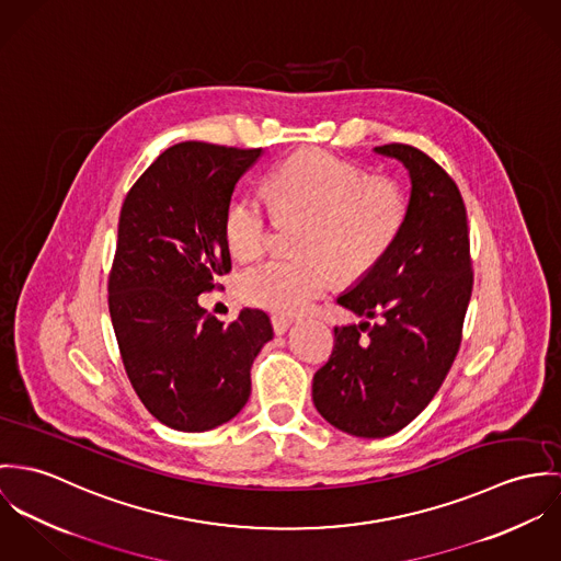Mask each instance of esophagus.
Returning <instances> with one entry per match:
<instances>
[{"instance_id": "34e87169", "label": "esophagus", "mask_w": 561, "mask_h": 561, "mask_svg": "<svg viewBox=\"0 0 561 561\" xmlns=\"http://www.w3.org/2000/svg\"><path fill=\"white\" fill-rule=\"evenodd\" d=\"M271 322H273V331H275L277 335L286 333V331L290 329V324H293V320H290V318H284V316H273Z\"/></svg>"}]
</instances>
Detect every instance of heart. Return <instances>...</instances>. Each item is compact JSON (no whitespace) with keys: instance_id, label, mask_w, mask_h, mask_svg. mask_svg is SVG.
I'll list each match as a JSON object with an SVG mask.
<instances>
[{"instance_id":"obj_1","label":"heart","mask_w":561,"mask_h":561,"mask_svg":"<svg viewBox=\"0 0 561 561\" xmlns=\"http://www.w3.org/2000/svg\"><path fill=\"white\" fill-rule=\"evenodd\" d=\"M266 195L273 206L255 195L234 199L224 232L230 250L251 260L271 248L277 215L304 219L297 230L301 253L271 257L239 279L248 304L279 316L310 310L335 275H366L391 250L409 215L398 183L320 148L286 159L271 174Z\"/></svg>"}]
</instances>
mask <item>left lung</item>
I'll list each match as a JSON object with an SVG mask.
<instances>
[{"mask_svg": "<svg viewBox=\"0 0 561 561\" xmlns=\"http://www.w3.org/2000/svg\"><path fill=\"white\" fill-rule=\"evenodd\" d=\"M374 150L409 170V215L391 250L337 299L375 324L335 327L333 353L311 385L331 426L366 438L402 431L435 398L473 290L467 210L451 176L415 146Z\"/></svg>", "mask_w": 561, "mask_h": 561, "instance_id": "1", "label": "left lung"}]
</instances>
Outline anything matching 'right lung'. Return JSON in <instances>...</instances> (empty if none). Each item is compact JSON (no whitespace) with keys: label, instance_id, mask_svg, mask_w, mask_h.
Segmentation results:
<instances>
[{"label":"right lung","instance_id":"right-lung-1","mask_svg":"<svg viewBox=\"0 0 561 561\" xmlns=\"http://www.w3.org/2000/svg\"><path fill=\"white\" fill-rule=\"evenodd\" d=\"M262 148L183 141L128 188L110 271V313L126 376L161 424L204 433L250 400L251 364L273 337L268 316L232 322L199 308L232 260L224 219Z\"/></svg>","mask_w":561,"mask_h":561}]
</instances>
